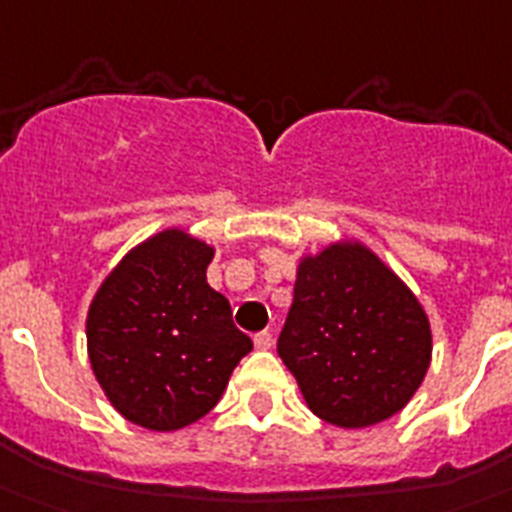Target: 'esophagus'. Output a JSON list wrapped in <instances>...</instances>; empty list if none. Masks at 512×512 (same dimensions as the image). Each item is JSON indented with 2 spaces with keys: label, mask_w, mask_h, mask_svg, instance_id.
<instances>
[{
  "label": "esophagus",
  "mask_w": 512,
  "mask_h": 512,
  "mask_svg": "<svg viewBox=\"0 0 512 512\" xmlns=\"http://www.w3.org/2000/svg\"><path fill=\"white\" fill-rule=\"evenodd\" d=\"M253 342H256V348L259 350H269L274 345V337L269 329H264V332H259V335L253 337Z\"/></svg>",
  "instance_id": "esophagus-1"
}]
</instances>
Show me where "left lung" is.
I'll return each instance as SVG.
<instances>
[{"label":"left lung","instance_id":"1","mask_svg":"<svg viewBox=\"0 0 512 512\" xmlns=\"http://www.w3.org/2000/svg\"><path fill=\"white\" fill-rule=\"evenodd\" d=\"M277 353L316 416L361 429L413 398L432 329L416 295L369 248L329 246L298 266Z\"/></svg>","mask_w":512,"mask_h":512}]
</instances>
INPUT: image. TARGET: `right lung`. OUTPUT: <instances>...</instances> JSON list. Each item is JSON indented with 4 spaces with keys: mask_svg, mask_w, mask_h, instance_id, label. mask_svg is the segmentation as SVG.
Returning a JSON list of instances; mask_svg holds the SVG:
<instances>
[{
    "mask_svg": "<svg viewBox=\"0 0 512 512\" xmlns=\"http://www.w3.org/2000/svg\"><path fill=\"white\" fill-rule=\"evenodd\" d=\"M206 243L164 230L117 264L88 308V358L122 416L154 432L193 424L222 398L251 337L211 290Z\"/></svg>",
    "mask_w": 512,
    "mask_h": 512,
    "instance_id": "1",
    "label": "right lung"
}]
</instances>
